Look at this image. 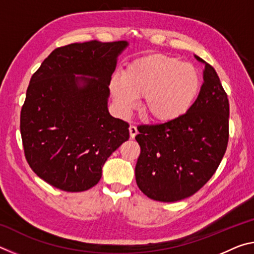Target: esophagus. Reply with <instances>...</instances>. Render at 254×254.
I'll use <instances>...</instances> for the list:
<instances>
[{"label":"esophagus","instance_id":"34e87169","mask_svg":"<svg viewBox=\"0 0 254 254\" xmlns=\"http://www.w3.org/2000/svg\"><path fill=\"white\" fill-rule=\"evenodd\" d=\"M128 132H130V136H131V139H134L135 135L137 134V128H136V127H134V126H130V127H128Z\"/></svg>","mask_w":254,"mask_h":254}]
</instances>
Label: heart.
I'll list each match as a JSON object with an SVG mask.
<instances>
[{
    "label": "heart",
    "mask_w": 254,
    "mask_h": 254,
    "mask_svg": "<svg viewBox=\"0 0 254 254\" xmlns=\"http://www.w3.org/2000/svg\"><path fill=\"white\" fill-rule=\"evenodd\" d=\"M200 91V76L188 63L162 54L148 55L128 64L122 79L112 78L110 92L122 114L143 97V109L157 122L175 121L186 114Z\"/></svg>",
    "instance_id": "heart-1"
}]
</instances>
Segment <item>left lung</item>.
<instances>
[{
  "label": "left lung",
  "instance_id": "left-lung-1",
  "mask_svg": "<svg viewBox=\"0 0 254 254\" xmlns=\"http://www.w3.org/2000/svg\"><path fill=\"white\" fill-rule=\"evenodd\" d=\"M186 114L175 121L137 127L135 180L149 198L171 203L190 197L212 178L229 142L230 104L214 68Z\"/></svg>",
  "mask_w": 254,
  "mask_h": 254
}]
</instances>
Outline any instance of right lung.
Segmentation results:
<instances>
[{
  "label": "right lung",
  "mask_w": 254,
  "mask_h": 254,
  "mask_svg": "<svg viewBox=\"0 0 254 254\" xmlns=\"http://www.w3.org/2000/svg\"><path fill=\"white\" fill-rule=\"evenodd\" d=\"M127 46L91 40L59 47L30 79L20 115L24 156L51 186L72 192L95 186L107 158L128 140V124L107 110L111 76Z\"/></svg>",
  "instance_id": "right-lung-1"
}]
</instances>
